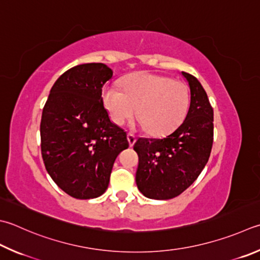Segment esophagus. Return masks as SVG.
<instances>
[{"label": "esophagus", "instance_id": "34e87169", "mask_svg": "<svg viewBox=\"0 0 260 260\" xmlns=\"http://www.w3.org/2000/svg\"><path fill=\"white\" fill-rule=\"evenodd\" d=\"M128 141H129V145H130V147L134 146V145H135V143H136V137H135V135L128 134Z\"/></svg>", "mask_w": 260, "mask_h": 260}]
</instances>
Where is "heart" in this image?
I'll return each instance as SVG.
<instances>
[{
    "label": "heart",
    "mask_w": 260,
    "mask_h": 260,
    "mask_svg": "<svg viewBox=\"0 0 260 260\" xmlns=\"http://www.w3.org/2000/svg\"><path fill=\"white\" fill-rule=\"evenodd\" d=\"M122 88L123 91L107 87L103 92V102L116 125L124 124L137 113L139 125L159 137L178 128L187 114L188 88L169 77L135 73L123 79Z\"/></svg>",
    "instance_id": "b5f03b06"
}]
</instances>
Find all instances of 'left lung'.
<instances>
[{"instance_id": "left-lung-1", "label": "left lung", "mask_w": 260, "mask_h": 260, "mask_svg": "<svg viewBox=\"0 0 260 260\" xmlns=\"http://www.w3.org/2000/svg\"><path fill=\"white\" fill-rule=\"evenodd\" d=\"M190 89V105L182 123L161 139L139 138L136 183L145 197L168 200L192 184L207 164L213 146L214 113L206 91L190 73L181 72Z\"/></svg>"}]
</instances>
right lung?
Masks as SVG:
<instances>
[{
    "label": "right lung",
    "mask_w": 260,
    "mask_h": 260,
    "mask_svg": "<svg viewBox=\"0 0 260 260\" xmlns=\"http://www.w3.org/2000/svg\"><path fill=\"white\" fill-rule=\"evenodd\" d=\"M112 76L104 63L73 67L55 81L43 109L44 164L73 198L104 193L117 155L129 147L126 132L111 121L103 103V86Z\"/></svg>",
    "instance_id": "right-lung-1"
}]
</instances>
